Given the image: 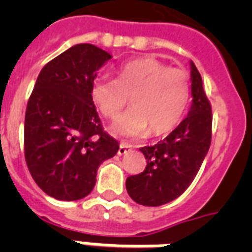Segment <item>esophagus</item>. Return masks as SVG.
Returning a JSON list of instances; mask_svg holds the SVG:
<instances>
[{"mask_svg":"<svg viewBox=\"0 0 252 252\" xmlns=\"http://www.w3.org/2000/svg\"><path fill=\"white\" fill-rule=\"evenodd\" d=\"M132 148H133V146L130 145V144H126V142H122V144H120V146H119L118 154H119V156H122V154H126V152L132 150Z\"/></svg>","mask_w":252,"mask_h":252,"instance_id":"esophagus-1","label":"esophagus"}]
</instances>
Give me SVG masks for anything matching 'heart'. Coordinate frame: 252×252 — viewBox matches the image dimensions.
I'll list each match as a JSON object with an SVG mask.
<instances>
[{"label":"heart","mask_w":252,"mask_h":252,"mask_svg":"<svg viewBox=\"0 0 252 252\" xmlns=\"http://www.w3.org/2000/svg\"><path fill=\"white\" fill-rule=\"evenodd\" d=\"M133 108L114 126L123 136L168 133L183 119L189 102L184 70L170 68L153 57L128 61L116 70V80L100 76L91 86V98L106 118L118 120L128 104Z\"/></svg>","instance_id":"1"}]
</instances>
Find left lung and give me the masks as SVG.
<instances>
[{"label":"left lung","instance_id":"left-lung-1","mask_svg":"<svg viewBox=\"0 0 252 252\" xmlns=\"http://www.w3.org/2000/svg\"><path fill=\"white\" fill-rule=\"evenodd\" d=\"M191 65L192 104L187 118L154 146L141 148L146 167L126 178L128 195L145 207H159L183 193L199 172L212 140V107L203 80Z\"/></svg>","mask_w":252,"mask_h":252}]
</instances>
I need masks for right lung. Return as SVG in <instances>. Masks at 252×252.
Returning <instances> with one entry per match:
<instances>
[{
  "label": "right lung",
  "mask_w": 252,
  "mask_h": 252,
  "mask_svg": "<svg viewBox=\"0 0 252 252\" xmlns=\"http://www.w3.org/2000/svg\"><path fill=\"white\" fill-rule=\"evenodd\" d=\"M111 57L93 44L73 45L41 69L29 99L26 163L35 183L57 200L84 199L99 166L118 153L91 98L96 73Z\"/></svg>",
  "instance_id": "1"
}]
</instances>
